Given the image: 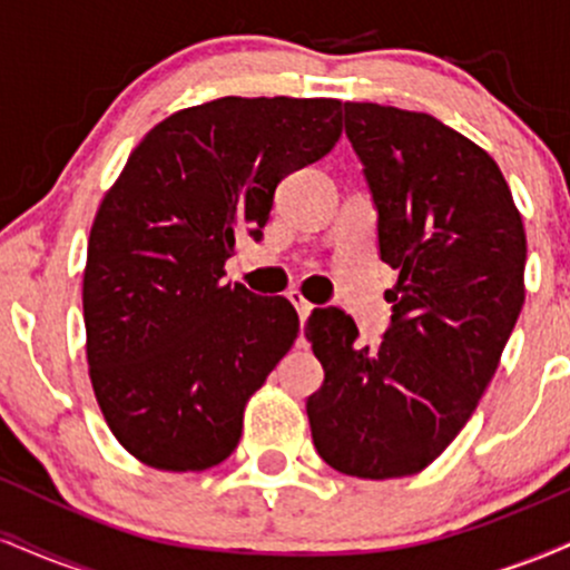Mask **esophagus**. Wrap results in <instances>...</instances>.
<instances>
[{
	"label": "esophagus",
	"mask_w": 570,
	"mask_h": 570,
	"mask_svg": "<svg viewBox=\"0 0 570 570\" xmlns=\"http://www.w3.org/2000/svg\"><path fill=\"white\" fill-rule=\"evenodd\" d=\"M286 297H289V303H292L294 307H297L299 318H303V322H305V318H307V316H311L313 305H311V303H307V299L303 297V292H299V289H289V292H286Z\"/></svg>",
	"instance_id": "esophagus-1"
}]
</instances>
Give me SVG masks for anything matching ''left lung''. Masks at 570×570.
Masks as SVG:
<instances>
[{"label": "left lung", "mask_w": 570, "mask_h": 570, "mask_svg": "<svg viewBox=\"0 0 570 570\" xmlns=\"http://www.w3.org/2000/svg\"><path fill=\"white\" fill-rule=\"evenodd\" d=\"M345 136L399 281L377 348L340 307L307 318L324 367L307 421L332 469L391 480L440 458L493 381L525 303V230L495 160L436 117L348 101Z\"/></svg>", "instance_id": "1"}]
</instances>
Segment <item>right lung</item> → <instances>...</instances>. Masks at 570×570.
Segmentation results:
<instances>
[{
  "mask_svg": "<svg viewBox=\"0 0 570 570\" xmlns=\"http://www.w3.org/2000/svg\"><path fill=\"white\" fill-rule=\"evenodd\" d=\"M335 98L227 96L158 122L98 208L82 281L88 367L117 442L163 472L233 453L248 396L292 348L284 297L222 284L284 176L340 139Z\"/></svg>",
  "mask_w": 570,
  "mask_h": 570,
  "instance_id": "obj_1",
  "label": "right lung"
}]
</instances>
